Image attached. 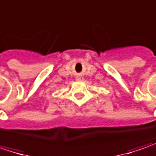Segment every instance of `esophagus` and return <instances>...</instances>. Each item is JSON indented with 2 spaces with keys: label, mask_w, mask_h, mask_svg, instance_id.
Returning <instances> with one entry per match:
<instances>
[{
  "label": "esophagus",
  "mask_w": 156,
  "mask_h": 156,
  "mask_svg": "<svg viewBox=\"0 0 156 156\" xmlns=\"http://www.w3.org/2000/svg\"><path fill=\"white\" fill-rule=\"evenodd\" d=\"M77 80H79V81H80V80H81V78H77Z\"/></svg>",
  "instance_id": "34e87169"
}]
</instances>
